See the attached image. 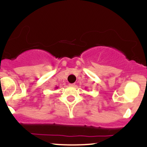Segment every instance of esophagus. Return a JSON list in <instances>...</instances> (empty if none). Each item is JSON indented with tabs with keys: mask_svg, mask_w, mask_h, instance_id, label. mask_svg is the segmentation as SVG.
<instances>
[{
	"mask_svg": "<svg viewBox=\"0 0 147 147\" xmlns=\"http://www.w3.org/2000/svg\"><path fill=\"white\" fill-rule=\"evenodd\" d=\"M69 86H70V87H74L75 86V84H69Z\"/></svg>",
	"mask_w": 147,
	"mask_h": 147,
	"instance_id": "1",
	"label": "esophagus"
}]
</instances>
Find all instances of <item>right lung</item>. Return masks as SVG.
Here are the masks:
<instances>
[{"label": "right lung", "instance_id": "right-lung-1", "mask_svg": "<svg viewBox=\"0 0 147 147\" xmlns=\"http://www.w3.org/2000/svg\"><path fill=\"white\" fill-rule=\"evenodd\" d=\"M55 88H56V89H57V88H58V87L56 86V87H55Z\"/></svg>", "mask_w": 147, "mask_h": 147}]
</instances>
